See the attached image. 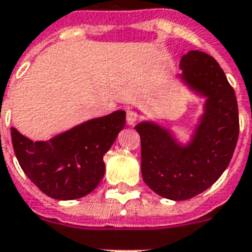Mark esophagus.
I'll return each mask as SVG.
<instances>
[{
  "mask_svg": "<svg viewBox=\"0 0 252 252\" xmlns=\"http://www.w3.org/2000/svg\"><path fill=\"white\" fill-rule=\"evenodd\" d=\"M139 118V114L134 110H128L127 114H126V121H127V125H134Z\"/></svg>",
  "mask_w": 252,
  "mask_h": 252,
  "instance_id": "obj_1",
  "label": "esophagus"
}]
</instances>
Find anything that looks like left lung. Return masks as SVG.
Returning <instances> with one entry per match:
<instances>
[{"label": "left lung", "mask_w": 252, "mask_h": 252, "mask_svg": "<svg viewBox=\"0 0 252 252\" xmlns=\"http://www.w3.org/2000/svg\"><path fill=\"white\" fill-rule=\"evenodd\" d=\"M181 79L206 97L193 139L181 146L153 122H140V168L144 183L159 196L188 200L212 187L227 168L239 135L237 97L214 58L189 51L180 60Z\"/></svg>", "instance_id": "left-lung-1"}]
</instances>
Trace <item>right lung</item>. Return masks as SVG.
Masks as SVG:
<instances>
[{
    "label": "right lung",
    "instance_id": "right-lung-1",
    "mask_svg": "<svg viewBox=\"0 0 252 252\" xmlns=\"http://www.w3.org/2000/svg\"><path fill=\"white\" fill-rule=\"evenodd\" d=\"M124 110L87 121L46 142H32L11 127L15 157L26 176L55 200H75L97 188L104 155L124 128Z\"/></svg>",
    "mask_w": 252,
    "mask_h": 252
}]
</instances>
